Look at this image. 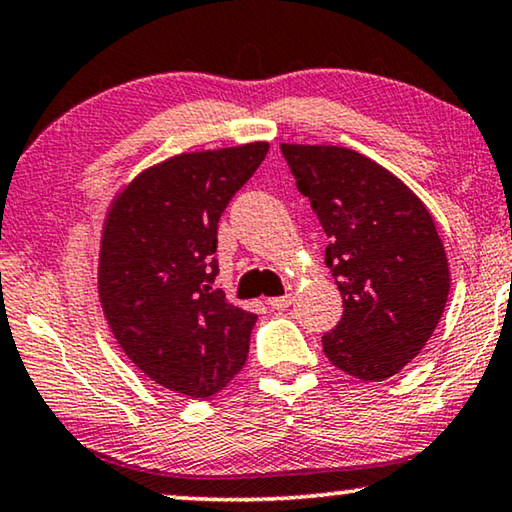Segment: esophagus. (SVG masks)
Here are the masks:
<instances>
[{
	"mask_svg": "<svg viewBox=\"0 0 512 512\" xmlns=\"http://www.w3.org/2000/svg\"><path fill=\"white\" fill-rule=\"evenodd\" d=\"M268 305H270L272 309H277V311L286 309L288 305H291V293H286V295H279V298H270V300H268Z\"/></svg>",
	"mask_w": 512,
	"mask_h": 512,
	"instance_id": "esophagus-1",
	"label": "esophagus"
}]
</instances>
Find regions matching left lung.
<instances>
[{
    "label": "left lung",
    "mask_w": 512,
    "mask_h": 512,
    "mask_svg": "<svg viewBox=\"0 0 512 512\" xmlns=\"http://www.w3.org/2000/svg\"><path fill=\"white\" fill-rule=\"evenodd\" d=\"M281 152L330 238L325 265L344 300L323 353L360 381L390 379L422 351L448 302L432 214L397 175L348 147L281 143Z\"/></svg>",
    "instance_id": "obj_1"
}]
</instances>
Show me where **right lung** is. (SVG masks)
I'll use <instances>...</instances> for the list:
<instances>
[{
	"instance_id": "right-lung-1",
	"label": "right lung",
	"mask_w": 512,
	"mask_h": 512,
	"mask_svg": "<svg viewBox=\"0 0 512 512\" xmlns=\"http://www.w3.org/2000/svg\"><path fill=\"white\" fill-rule=\"evenodd\" d=\"M265 140L175 154L133 177L108 207L99 300L117 344L145 376L212 397L244 367L256 314L214 288L221 212L268 154Z\"/></svg>"
}]
</instances>
